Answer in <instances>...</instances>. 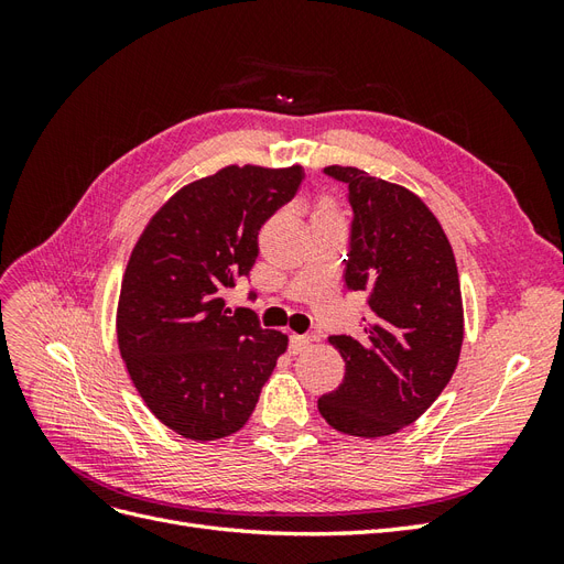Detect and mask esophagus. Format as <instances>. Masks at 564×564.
I'll list each match as a JSON object with an SVG mask.
<instances>
[{
  "mask_svg": "<svg viewBox=\"0 0 564 564\" xmlns=\"http://www.w3.org/2000/svg\"><path fill=\"white\" fill-rule=\"evenodd\" d=\"M313 346V336L311 334H294L292 340H289V350H292L294 355H301Z\"/></svg>",
  "mask_w": 564,
  "mask_h": 564,
  "instance_id": "34e87169",
  "label": "esophagus"
}]
</instances>
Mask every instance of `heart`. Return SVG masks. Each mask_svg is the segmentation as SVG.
<instances>
[{"mask_svg":"<svg viewBox=\"0 0 564 564\" xmlns=\"http://www.w3.org/2000/svg\"><path fill=\"white\" fill-rule=\"evenodd\" d=\"M319 207H332V199H329V197H324V199L319 202Z\"/></svg>","mask_w":564,"mask_h":564,"instance_id":"1","label":"heart"}]
</instances>
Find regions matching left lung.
Returning a JSON list of instances; mask_svg holds the SVG:
<instances>
[{
	"mask_svg": "<svg viewBox=\"0 0 564 564\" xmlns=\"http://www.w3.org/2000/svg\"><path fill=\"white\" fill-rule=\"evenodd\" d=\"M324 172L348 183L355 218L344 282L367 294L369 317L360 338H327L346 373L317 409L338 433L386 437L414 423L458 365L464 299L456 259L416 193L355 166Z\"/></svg>",
	"mask_w": 564,
	"mask_h": 564,
	"instance_id": "left-lung-1",
	"label": "left lung"
}]
</instances>
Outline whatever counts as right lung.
<instances>
[{
	"label": "right lung",
	"instance_id": "obj_1",
	"mask_svg": "<svg viewBox=\"0 0 564 564\" xmlns=\"http://www.w3.org/2000/svg\"><path fill=\"white\" fill-rule=\"evenodd\" d=\"M301 164H228L183 185L148 220L124 268L117 346L145 406L185 440L249 421L289 336L263 329L224 292L249 275L259 230L296 195Z\"/></svg>",
	"mask_w": 564,
	"mask_h": 564
}]
</instances>
